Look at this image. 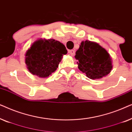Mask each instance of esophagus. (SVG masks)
<instances>
[{"label":"esophagus","instance_id":"1","mask_svg":"<svg viewBox=\"0 0 132 132\" xmlns=\"http://www.w3.org/2000/svg\"><path fill=\"white\" fill-rule=\"evenodd\" d=\"M69 53H70V55H71V56H73L75 55V51L74 50H70L69 51Z\"/></svg>","mask_w":132,"mask_h":132}]
</instances>
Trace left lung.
<instances>
[{"instance_id": "1", "label": "left lung", "mask_w": 132, "mask_h": 132, "mask_svg": "<svg viewBox=\"0 0 132 132\" xmlns=\"http://www.w3.org/2000/svg\"><path fill=\"white\" fill-rule=\"evenodd\" d=\"M75 58L78 60L79 69L93 80L106 76L112 68L110 55L95 42L82 41L76 52Z\"/></svg>"}]
</instances>
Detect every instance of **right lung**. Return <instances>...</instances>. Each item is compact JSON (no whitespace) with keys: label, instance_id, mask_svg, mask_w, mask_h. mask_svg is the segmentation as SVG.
<instances>
[{"label":"right lung","instance_id":"obj_1","mask_svg":"<svg viewBox=\"0 0 132 132\" xmlns=\"http://www.w3.org/2000/svg\"><path fill=\"white\" fill-rule=\"evenodd\" d=\"M67 53L65 47L53 39H39L27 50L25 63L32 75L39 77H47L55 72Z\"/></svg>","mask_w":132,"mask_h":132}]
</instances>
